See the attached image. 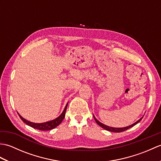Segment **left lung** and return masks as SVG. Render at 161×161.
<instances>
[{
	"label": "left lung",
	"instance_id": "obj_1",
	"mask_svg": "<svg viewBox=\"0 0 161 161\" xmlns=\"http://www.w3.org/2000/svg\"><path fill=\"white\" fill-rule=\"evenodd\" d=\"M93 117H94V119H95V122H97V124L99 126H100L101 127H102L103 129H104L105 130H107V131H111V132H116V133H119V132L124 131H126V130H127V129H130V128L133 127V126H135L136 125H137L138 123L140 121H141V119H142V118H143V117H142L141 118H140L138 121H136V122L133 123V124H132V125H129V126H125V127L116 128V127H111V126H107V125H104L103 123H102V122H100V121H98L97 119L96 118H95V117L94 116V115H93Z\"/></svg>",
	"mask_w": 161,
	"mask_h": 161
}]
</instances>
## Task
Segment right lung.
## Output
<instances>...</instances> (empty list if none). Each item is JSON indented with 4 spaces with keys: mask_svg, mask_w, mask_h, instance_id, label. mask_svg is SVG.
Segmentation results:
<instances>
[{
    "mask_svg": "<svg viewBox=\"0 0 161 161\" xmlns=\"http://www.w3.org/2000/svg\"><path fill=\"white\" fill-rule=\"evenodd\" d=\"M68 102L66 104L63 112L61 113V114L59 116V117H57V118L53 119V120L47 121L46 122H42V123L32 122L30 121L27 120V119L25 118H23L19 114H18L19 115L20 118L21 119L23 122H24V123H25L27 125L31 126V127H32L34 129L42 130V131H49V130L53 129L54 128L57 127V126L58 125H59L61 124V122H62V120L65 117V115H66V108L68 107Z\"/></svg>",
    "mask_w": 161,
    "mask_h": 161,
    "instance_id": "obj_1",
    "label": "right lung"
}]
</instances>
